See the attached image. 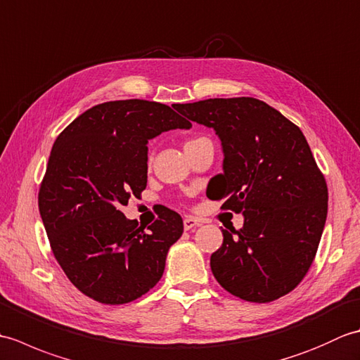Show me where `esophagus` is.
I'll list each match as a JSON object with an SVG mask.
<instances>
[{"mask_svg": "<svg viewBox=\"0 0 360 360\" xmlns=\"http://www.w3.org/2000/svg\"><path fill=\"white\" fill-rule=\"evenodd\" d=\"M196 226H200V221H198L196 218H193V217H186L184 218V229H186V231H192V229L196 227Z\"/></svg>", "mask_w": 360, "mask_h": 360, "instance_id": "34e87169", "label": "esophagus"}]
</instances>
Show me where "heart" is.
Wrapping results in <instances>:
<instances>
[{
	"mask_svg": "<svg viewBox=\"0 0 360 360\" xmlns=\"http://www.w3.org/2000/svg\"><path fill=\"white\" fill-rule=\"evenodd\" d=\"M201 139H204V137H196V139H192V141H188L186 145H190V143H195V142H198V141H201Z\"/></svg>",
	"mask_w": 360,
	"mask_h": 360,
	"instance_id": "1",
	"label": "heart"
}]
</instances>
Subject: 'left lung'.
I'll use <instances>...</instances> for the list:
<instances>
[{
    "instance_id": "left-lung-1",
    "label": "left lung",
    "mask_w": 360,
    "mask_h": 360,
    "mask_svg": "<svg viewBox=\"0 0 360 360\" xmlns=\"http://www.w3.org/2000/svg\"><path fill=\"white\" fill-rule=\"evenodd\" d=\"M173 106L215 129L224 160L209 182L210 198L244 217L240 231L223 229V244L210 257L217 281L248 302L286 295L311 267L328 213L326 182L307 137L254 97Z\"/></svg>"
}]
</instances>
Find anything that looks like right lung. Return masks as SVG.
Listing matches in <instances>:
<instances>
[{"mask_svg": "<svg viewBox=\"0 0 360 360\" xmlns=\"http://www.w3.org/2000/svg\"><path fill=\"white\" fill-rule=\"evenodd\" d=\"M190 127L170 106L129 98L86 110L53 142L38 209L53 257L93 300L133 302L162 277L179 213L165 207L143 231L120 209L147 187L148 141Z\"/></svg>", "mask_w": 360, "mask_h": 360, "instance_id": "add662e5", "label": "right lung"}]
</instances>
